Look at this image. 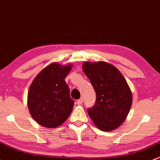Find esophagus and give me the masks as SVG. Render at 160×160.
<instances>
[{"label":"esophagus","instance_id":"esophagus-1","mask_svg":"<svg viewBox=\"0 0 160 160\" xmlns=\"http://www.w3.org/2000/svg\"><path fill=\"white\" fill-rule=\"evenodd\" d=\"M83 98L79 99V100L77 101V104H78V105H80V104H82V103H83Z\"/></svg>","mask_w":160,"mask_h":160}]
</instances>
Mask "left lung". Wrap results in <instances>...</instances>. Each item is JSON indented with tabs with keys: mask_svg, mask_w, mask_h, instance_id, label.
<instances>
[{
	"mask_svg": "<svg viewBox=\"0 0 160 160\" xmlns=\"http://www.w3.org/2000/svg\"><path fill=\"white\" fill-rule=\"evenodd\" d=\"M82 68L97 94L93 107L87 110L94 125L106 132L117 129L127 119L132 102L127 80L107 62L86 61Z\"/></svg>",
	"mask_w": 160,
	"mask_h": 160,
	"instance_id": "left-lung-1",
	"label": "left lung"
}]
</instances>
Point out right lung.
Here are the masks:
<instances>
[{
	"label": "right lung",
	"mask_w": 160,
	"mask_h": 160,
	"mask_svg": "<svg viewBox=\"0 0 160 160\" xmlns=\"http://www.w3.org/2000/svg\"><path fill=\"white\" fill-rule=\"evenodd\" d=\"M71 69L72 63H50L36 76L30 86L28 109L31 117L42 127L56 128L71 113L74 102L65 82Z\"/></svg>",
	"instance_id": "add662e5"
}]
</instances>
